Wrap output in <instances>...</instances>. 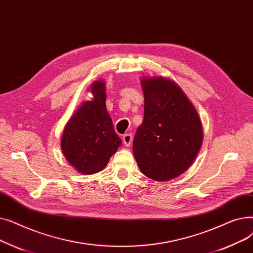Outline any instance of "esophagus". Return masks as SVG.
<instances>
[{"mask_svg": "<svg viewBox=\"0 0 253 253\" xmlns=\"http://www.w3.org/2000/svg\"><path fill=\"white\" fill-rule=\"evenodd\" d=\"M132 139H133V137H132L131 133H127V134L123 135V142H124V144L126 145V147H130L131 142H132Z\"/></svg>", "mask_w": 253, "mask_h": 253, "instance_id": "1", "label": "esophagus"}]
</instances>
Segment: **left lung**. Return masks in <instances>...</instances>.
Wrapping results in <instances>:
<instances>
[{
	"mask_svg": "<svg viewBox=\"0 0 253 253\" xmlns=\"http://www.w3.org/2000/svg\"><path fill=\"white\" fill-rule=\"evenodd\" d=\"M143 121L133 139L142 173L157 181L173 179L193 164L203 142L194 104L180 86L166 77H143Z\"/></svg>",
	"mask_w": 253,
	"mask_h": 253,
	"instance_id": "8db88e82",
	"label": "left lung"
}]
</instances>
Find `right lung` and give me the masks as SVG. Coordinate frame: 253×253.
<instances>
[{"instance_id": "1", "label": "right lung", "mask_w": 253, "mask_h": 253, "mask_svg": "<svg viewBox=\"0 0 253 253\" xmlns=\"http://www.w3.org/2000/svg\"><path fill=\"white\" fill-rule=\"evenodd\" d=\"M93 98L84 101L66 123L61 136V151L81 174H94L109 163L122 140L114 130L105 106V83L97 80L90 86Z\"/></svg>"}]
</instances>
